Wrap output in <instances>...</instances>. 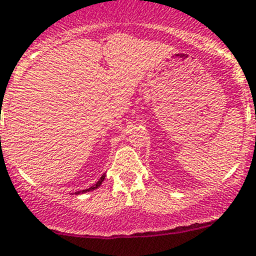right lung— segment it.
<instances>
[{
  "label": "right lung",
  "mask_w": 256,
  "mask_h": 256,
  "mask_svg": "<svg viewBox=\"0 0 256 256\" xmlns=\"http://www.w3.org/2000/svg\"><path fill=\"white\" fill-rule=\"evenodd\" d=\"M105 176H106V175H105V174H102V178H100V179L98 180V182H96V184H94L92 186H90V188H88V189H85V190H80V192H76V193H74V194H84V193H88V192L95 190V189H98V188H99L100 185H102V182H104Z\"/></svg>",
  "instance_id": "1"
}]
</instances>
